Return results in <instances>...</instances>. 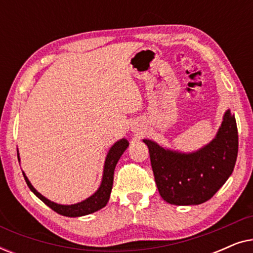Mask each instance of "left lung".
I'll list each match as a JSON object with an SVG mask.
<instances>
[{"mask_svg":"<svg viewBox=\"0 0 253 253\" xmlns=\"http://www.w3.org/2000/svg\"><path fill=\"white\" fill-rule=\"evenodd\" d=\"M150 152L151 165L162 199L172 205H199L222 186L236 164L238 133L235 116L228 109L216 136L191 153L168 150L143 139Z\"/></svg>","mask_w":253,"mask_h":253,"instance_id":"obj_1","label":"left lung"}]
</instances>
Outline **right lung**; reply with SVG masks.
I'll use <instances>...</instances> for the list:
<instances>
[{
  "instance_id": "right-lung-1",
  "label": "right lung",
  "mask_w": 253,
  "mask_h": 253,
  "mask_svg": "<svg viewBox=\"0 0 253 253\" xmlns=\"http://www.w3.org/2000/svg\"><path fill=\"white\" fill-rule=\"evenodd\" d=\"M127 146H129V141L123 138V139L116 141V143L110 147L108 154H107L106 157L105 166H103V175H102L101 184H100L99 189L96 190L91 197H88V198H86L81 203L72 204V205H61V204L51 202V200L47 199L46 197H43L41 193L38 192L37 190L33 188V185L31 184L29 178L26 177L25 172L23 171L24 178H25L26 184L30 188L31 191H32L38 198L42 200L47 206H49L50 209L55 211L56 213L64 216H69V217L87 215V214L94 213L96 211L101 210L102 207H105L107 205V203H108L110 192H112V188H113L114 170H115L117 162H119L120 158L122 157V154L124 153V151L126 150ZM17 157H18V161H20L18 151H17Z\"/></svg>"
}]
</instances>
